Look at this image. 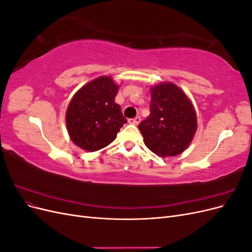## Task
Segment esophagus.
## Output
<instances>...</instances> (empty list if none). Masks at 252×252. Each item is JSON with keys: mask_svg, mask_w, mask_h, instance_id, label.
I'll use <instances>...</instances> for the list:
<instances>
[{"mask_svg": "<svg viewBox=\"0 0 252 252\" xmlns=\"http://www.w3.org/2000/svg\"><path fill=\"white\" fill-rule=\"evenodd\" d=\"M128 122H129V123H130V124H132V125H138V124L140 123V122H141V118H140V117H135L134 119H130Z\"/></svg>", "mask_w": 252, "mask_h": 252, "instance_id": "obj_1", "label": "esophagus"}]
</instances>
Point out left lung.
<instances>
[{
	"instance_id": "1",
	"label": "left lung",
	"mask_w": 252,
	"mask_h": 252,
	"mask_svg": "<svg viewBox=\"0 0 252 252\" xmlns=\"http://www.w3.org/2000/svg\"><path fill=\"white\" fill-rule=\"evenodd\" d=\"M150 114L139 129L147 148L158 157L168 158L186 150L197 129L192 102L172 82L150 88Z\"/></svg>"
}]
</instances>
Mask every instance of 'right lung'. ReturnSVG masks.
<instances>
[{
    "instance_id": "obj_1",
    "label": "right lung",
    "mask_w": 252,
    "mask_h": 252,
    "mask_svg": "<svg viewBox=\"0 0 252 252\" xmlns=\"http://www.w3.org/2000/svg\"><path fill=\"white\" fill-rule=\"evenodd\" d=\"M120 86L103 75L88 82L72 96L66 111L70 140L81 149L94 152L108 146L127 120L114 102Z\"/></svg>"
}]
</instances>
